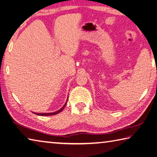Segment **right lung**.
<instances>
[{
    "mask_svg": "<svg viewBox=\"0 0 157 157\" xmlns=\"http://www.w3.org/2000/svg\"><path fill=\"white\" fill-rule=\"evenodd\" d=\"M67 103V102H65V104L64 105V106H63L61 109H60V110H59V111H56V112H54V113H34V114H36V115H41V116H48V115H56V114H58V113H59L60 112H61V111H63V109H64L65 106H66Z\"/></svg>",
    "mask_w": 157,
    "mask_h": 157,
    "instance_id": "obj_1",
    "label": "right lung"
}]
</instances>
